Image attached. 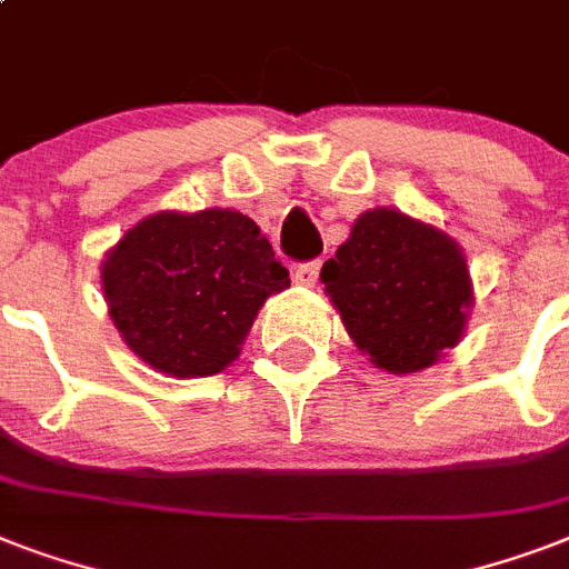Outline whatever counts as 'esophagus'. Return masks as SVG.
Segmentation results:
<instances>
[{"label":"esophagus","instance_id":"1","mask_svg":"<svg viewBox=\"0 0 569 569\" xmlns=\"http://www.w3.org/2000/svg\"><path fill=\"white\" fill-rule=\"evenodd\" d=\"M319 259H312V262H301V266H295V283L298 286H316L319 280Z\"/></svg>","mask_w":569,"mask_h":569}]
</instances>
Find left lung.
Listing matches in <instances>:
<instances>
[{
    "label": "left lung",
    "mask_w": 569,
    "mask_h": 569,
    "mask_svg": "<svg viewBox=\"0 0 569 569\" xmlns=\"http://www.w3.org/2000/svg\"><path fill=\"white\" fill-rule=\"evenodd\" d=\"M321 283L348 337L389 375L437 363L460 342L472 307L458 241L398 209L360 214L337 257L321 266Z\"/></svg>",
    "instance_id": "obj_1"
}]
</instances>
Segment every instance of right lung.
Segmentation results:
<instances>
[{"label":"right lung","instance_id":"1","mask_svg":"<svg viewBox=\"0 0 569 569\" xmlns=\"http://www.w3.org/2000/svg\"><path fill=\"white\" fill-rule=\"evenodd\" d=\"M289 271L236 209L156 212L102 259V292L120 337L156 372L218 375L239 357L259 307Z\"/></svg>","mask_w":569,"mask_h":569}]
</instances>
